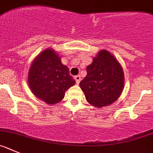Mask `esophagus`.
<instances>
[{"label": "esophagus", "mask_w": 153, "mask_h": 153, "mask_svg": "<svg viewBox=\"0 0 153 153\" xmlns=\"http://www.w3.org/2000/svg\"><path fill=\"white\" fill-rule=\"evenodd\" d=\"M75 82H76V84H79L80 81H81V76H80V75H76V76L75 77Z\"/></svg>", "instance_id": "obj_1"}]
</instances>
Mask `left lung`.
<instances>
[{"label":"left lung","mask_w":153,"mask_h":153,"mask_svg":"<svg viewBox=\"0 0 153 153\" xmlns=\"http://www.w3.org/2000/svg\"><path fill=\"white\" fill-rule=\"evenodd\" d=\"M86 69L88 74L80 82V88L87 101L97 108L115 102L124 88L123 70L117 58L101 49Z\"/></svg>","instance_id":"8db88e82"}]
</instances>
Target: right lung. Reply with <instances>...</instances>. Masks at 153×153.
I'll return each mask as SVG.
<instances>
[{
    "mask_svg": "<svg viewBox=\"0 0 153 153\" xmlns=\"http://www.w3.org/2000/svg\"><path fill=\"white\" fill-rule=\"evenodd\" d=\"M75 84L59 55L48 48L33 59L28 72V85L33 95L49 105L60 102Z\"/></svg>",
    "mask_w": 153,
    "mask_h": 153,
    "instance_id": "add662e5",
    "label": "right lung"
}]
</instances>
